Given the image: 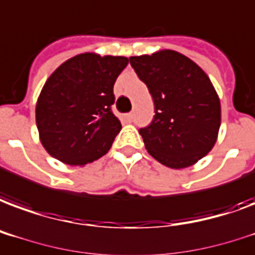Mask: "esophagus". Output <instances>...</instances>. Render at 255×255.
Listing matches in <instances>:
<instances>
[{"label":"esophagus","instance_id":"esophagus-1","mask_svg":"<svg viewBox=\"0 0 255 255\" xmlns=\"http://www.w3.org/2000/svg\"><path fill=\"white\" fill-rule=\"evenodd\" d=\"M124 118H125L126 122H130V121L133 120V114H130V113H128V114H125V116H124Z\"/></svg>","mask_w":255,"mask_h":255}]
</instances>
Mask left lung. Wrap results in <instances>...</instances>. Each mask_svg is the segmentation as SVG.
Masks as SVG:
<instances>
[{
  "label": "left lung",
  "instance_id": "left-lung-1",
  "mask_svg": "<svg viewBox=\"0 0 255 255\" xmlns=\"http://www.w3.org/2000/svg\"><path fill=\"white\" fill-rule=\"evenodd\" d=\"M129 60L154 102V118L139 129L149 154L173 169L196 164L221 128V101L207 74L172 49Z\"/></svg>",
  "mask_w": 255,
  "mask_h": 255
}]
</instances>
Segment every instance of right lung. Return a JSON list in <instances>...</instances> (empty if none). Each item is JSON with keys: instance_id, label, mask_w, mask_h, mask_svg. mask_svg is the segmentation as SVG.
Here are the masks:
<instances>
[{"instance_id": "1", "label": "right lung", "mask_w": 255, "mask_h": 255, "mask_svg": "<svg viewBox=\"0 0 255 255\" xmlns=\"http://www.w3.org/2000/svg\"><path fill=\"white\" fill-rule=\"evenodd\" d=\"M128 63L86 52L53 71L36 103L40 141L51 156L83 166L109 152L122 128L112 112L113 87Z\"/></svg>"}]
</instances>
